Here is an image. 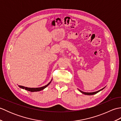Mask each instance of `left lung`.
<instances>
[{"label":"left lung","instance_id":"8db88e82","mask_svg":"<svg viewBox=\"0 0 121 121\" xmlns=\"http://www.w3.org/2000/svg\"><path fill=\"white\" fill-rule=\"evenodd\" d=\"M104 88H105V87H104V88H103L99 90V91H95V92H86L82 91H80V90H79V89H78V90H79V91L81 92L82 94H84V95H95V94H96L98 93V92H99L100 91H102V89H104Z\"/></svg>","mask_w":121,"mask_h":121}]
</instances>
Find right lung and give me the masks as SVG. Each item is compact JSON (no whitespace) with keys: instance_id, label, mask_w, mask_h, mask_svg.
Returning <instances> with one entry per match:
<instances>
[{"instance_id":"1","label":"right lung","mask_w":121,"mask_h":121,"mask_svg":"<svg viewBox=\"0 0 121 121\" xmlns=\"http://www.w3.org/2000/svg\"><path fill=\"white\" fill-rule=\"evenodd\" d=\"M51 81H52V80H51ZM51 81L47 85H45L44 86H43V87H38V88H29V87H24V86H20V85H18V86H19V87H20L21 88L25 89V90H26V91H31V92L39 91H42V90H43V89H45L46 87H47L50 84Z\"/></svg>"}]
</instances>
